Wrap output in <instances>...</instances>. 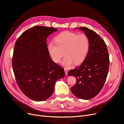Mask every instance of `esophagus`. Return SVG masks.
Masks as SVG:
<instances>
[{"label":"esophagus","mask_w":124,"mask_h":124,"mask_svg":"<svg viewBox=\"0 0 124 124\" xmlns=\"http://www.w3.org/2000/svg\"><path fill=\"white\" fill-rule=\"evenodd\" d=\"M64 72H65V73L66 75H67L68 74V70L66 69V68H64Z\"/></svg>","instance_id":"obj_1"}]
</instances>
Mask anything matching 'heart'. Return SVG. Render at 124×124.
Returning <instances> with one entry per match:
<instances>
[{
	"mask_svg": "<svg viewBox=\"0 0 124 124\" xmlns=\"http://www.w3.org/2000/svg\"><path fill=\"white\" fill-rule=\"evenodd\" d=\"M54 40L56 44L50 43L48 45L49 53L54 62H60L64 52L65 57L61 64L65 67L74 63L79 64L85 59L89 47V39L85 34L64 31L56 36Z\"/></svg>",
	"mask_w": 124,
	"mask_h": 124,
	"instance_id": "1",
	"label": "heart"
}]
</instances>
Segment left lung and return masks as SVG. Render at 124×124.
I'll return each instance as SVG.
<instances>
[{"label":"left lung","instance_id":"obj_1","mask_svg":"<svg viewBox=\"0 0 124 124\" xmlns=\"http://www.w3.org/2000/svg\"><path fill=\"white\" fill-rule=\"evenodd\" d=\"M83 31L89 42L85 60L78 67L70 70L68 74L76 78L71 87L73 94L83 100L93 99L101 92L108 76L109 59L107 45L95 31L86 27L76 28Z\"/></svg>","mask_w":124,"mask_h":124}]
</instances>
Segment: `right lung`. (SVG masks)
I'll list each match as a JSON object with an SVG mask.
<instances>
[{
	"instance_id": "1",
	"label": "right lung",
	"mask_w": 124,
	"mask_h": 124,
	"mask_svg": "<svg viewBox=\"0 0 124 124\" xmlns=\"http://www.w3.org/2000/svg\"><path fill=\"white\" fill-rule=\"evenodd\" d=\"M54 28L37 25L18 37L12 65L22 92L35 101L46 100L53 94L56 81L65 76L64 69L51 60L46 39Z\"/></svg>"
}]
</instances>
